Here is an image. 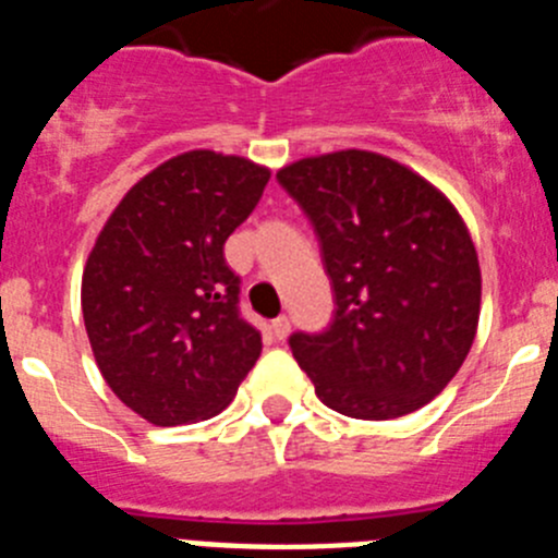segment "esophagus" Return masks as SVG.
<instances>
[{
	"label": "esophagus",
	"mask_w": 558,
	"mask_h": 558,
	"mask_svg": "<svg viewBox=\"0 0 558 558\" xmlns=\"http://www.w3.org/2000/svg\"><path fill=\"white\" fill-rule=\"evenodd\" d=\"M289 331H292V323H289V317L272 319V333H275V337L286 339V337H289Z\"/></svg>",
	"instance_id": "obj_1"
}]
</instances>
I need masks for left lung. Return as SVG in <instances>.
I'll return each mask as SVG.
<instances>
[{
	"mask_svg": "<svg viewBox=\"0 0 558 558\" xmlns=\"http://www.w3.org/2000/svg\"><path fill=\"white\" fill-rule=\"evenodd\" d=\"M278 182L312 219L337 312L292 333L317 399L342 415H410L454 379L481 319V264L466 221L433 182L376 151L283 165Z\"/></svg>",
	"mask_w": 558,
	"mask_h": 558,
	"instance_id": "left-lung-1",
	"label": "left lung"
}]
</instances>
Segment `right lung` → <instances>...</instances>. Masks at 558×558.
Segmentation results:
<instances>
[{
    "instance_id": "add662e5",
    "label": "right lung",
    "mask_w": 558,
    "mask_h": 558,
    "mask_svg": "<svg viewBox=\"0 0 558 558\" xmlns=\"http://www.w3.org/2000/svg\"><path fill=\"white\" fill-rule=\"evenodd\" d=\"M269 168L198 148L145 173L92 246L81 308L106 385L157 426L219 415L260 356L225 241Z\"/></svg>"
}]
</instances>
